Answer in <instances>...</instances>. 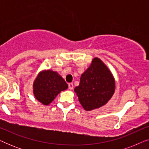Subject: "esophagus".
<instances>
[{"label": "esophagus", "mask_w": 149, "mask_h": 149, "mask_svg": "<svg viewBox=\"0 0 149 149\" xmlns=\"http://www.w3.org/2000/svg\"><path fill=\"white\" fill-rule=\"evenodd\" d=\"M73 87H74V85H73V83H68V88L69 89H72Z\"/></svg>", "instance_id": "obj_1"}]
</instances>
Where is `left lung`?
I'll use <instances>...</instances> for the list:
<instances>
[{"instance_id": "left-lung-1", "label": "left lung", "mask_w": 149, "mask_h": 149, "mask_svg": "<svg viewBox=\"0 0 149 149\" xmlns=\"http://www.w3.org/2000/svg\"><path fill=\"white\" fill-rule=\"evenodd\" d=\"M115 91V80L111 70L95 57L89 68L81 74L80 83L74 88L79 101L87 111L105 105Z\"/></svg>"}]
</instances>
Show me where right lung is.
<instances>
[{
	"mask_svg": "<svg viewBox=\"0 0 149 149\" xmlns=\"http://www.w3.org/2000/svg\"><path fill=\"white\" fill-rule=\"evenodd\" d=\"M68 84L56 71L44 70L38 73L33 83V93L36 99L43 105H49Z\"/></svg>",
	"mask_w": 149,
	"mask_h": 149,
	"instance_id": "add662e5",
	"label": "right lung"
}]
</instances>
